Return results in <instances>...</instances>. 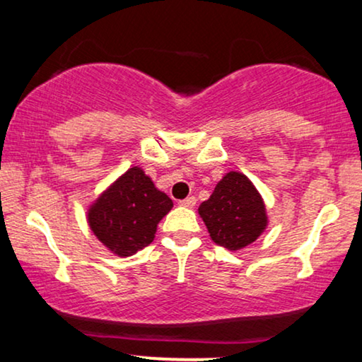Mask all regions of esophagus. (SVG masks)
<instances>
[{
	"instance_id": "obj_1",
	"label": "esophagus",
	"mask_w": 362,
	"mask_h": 362,
	"mask_svg": "<svg viewBox=\"0 0 362 362\" xmlns=\"http://www.w3.org/2000/svg\"><path fill=\"white\" fill-rule=\"evenodd\" d=\"M180 204L185 206V207H194V206H196V197H194V196L186 197V199L180 201Z\"/></svg>"
}]
</instances>
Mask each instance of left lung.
I'll return each instance as SVG.
<instances>
[{"instance_id": "1", "label": "left lung", "mask_w": 362, "mask_h": 362, "mask_svg": "<svg viewBox=\"0 0 362 362\" xmlns=\"http://www.w3.org/2000/svg\"><path fill=\"white\" fill-rule=\"evenodd\" d=\"M199 216L217 245L240 250L259 239L267 227L262 196L249 177L230 171L217 182L214 192L199 206Z\"/></svg>"}]
</instances>
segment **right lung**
Masks as SVG:
<instances>
[{
	"mask_svg": "<svg viewBox=\"0 0 362 362\" xmlns=\"http://www.w3.org/2000/svg\"><path fill=\"white\" fill-rule=\"evenodd\" d=\"M171 207L170 197L135 166L90 206L88 226L108 250L128 257L151 244L158 222Z\"/></svg>",
	"mask_w": 362,
	"mask_h": 362,
	"instance_id": "obj_1",
	"label": "right lung"
}]
</instances>
